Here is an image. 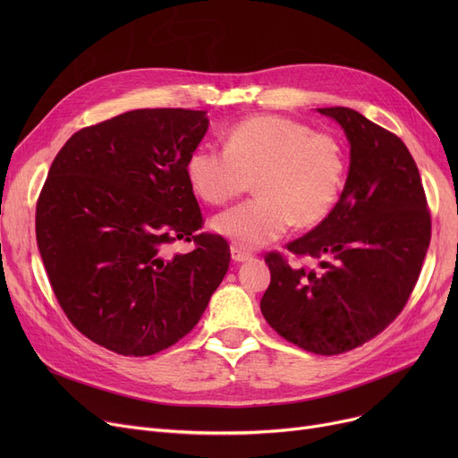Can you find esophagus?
<instances>
[{
    "instance_id": "1",
    "label": "esophagus",
    "mask_w": 458,
    "mask_h": 458,
    "mask_svg": "<svg viewBox=\"0 0 458 458\" xmlns=\"http://www.w3.org/2000/svg\"><path fill=\"white\" fill-rule=\"evenodd\" d=\"M230 252H232V259H233V261H249V259L252 258L250 252H247V250H243V249H239V247H235V245L230 249Z\"/></svg>"
}]
</instances>
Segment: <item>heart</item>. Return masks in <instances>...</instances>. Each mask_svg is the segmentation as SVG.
Masks as SVG:
<instances>
[{"label":"heart","instance_id":"b5f03b06","mask_svg":"<svg viewBox=\"0 0 458 458\" xmlns=\"http://www.w3.org/2000/svg\"><path fill=\"white\" fill-rule=\"evenodd\" d=\"M187 180L211 206H225L249 191L256 199L216 215L211 226L239 249H259L292 225L311 228L338 204L347 154L342 140L306 123L276 114L239 120L226 144L199 147L185 163Z\"/></svg>","mask_w":458,"mask_h":458}]
</instances>
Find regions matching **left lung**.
Wrapping results in <instances>:
<instances>
[{
    "instance_id": "8db88e82",
    "label": "left lung",
    "mask_w": 458,
    "mask_h": 458,
    "mask_svg": "<svg viewBox=\"0 0 458 458\" xmlns=\"http://www.w3.org/2000/svg\"><path fill=\"white\" fill-rule=\"evenodd\" d=\"M351 142L349 176L330 215L287 243L321 271L266 254L271 284L259 308L284 340L330 356L373 340L403 311L430 243V211L404 142L349 107H323Z\"/></svg>"
}]
</instances>
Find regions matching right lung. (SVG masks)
<instances>
[{"label":"right lung","instance_id":"right-lung-1","mask_svg":"<svg viewBox=\"0 0 458 458\" xmlns=\"http://www.w3.org/2000/svg\"><path fill=\"white\" fill-rule=\"evenodd\" d=\"M206 111L135 109L72 135L37 200V243L55 299L85 338L150 356L195 327L230 266V245L199 232L185 163ZM176 241L196 249L176 255Z\"/></svg>","mask_w":458,"mask_h":458}]
</instances>
